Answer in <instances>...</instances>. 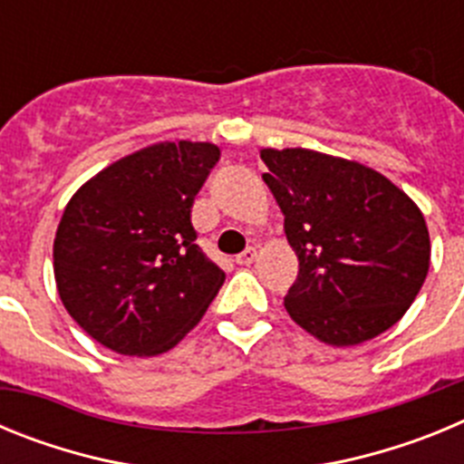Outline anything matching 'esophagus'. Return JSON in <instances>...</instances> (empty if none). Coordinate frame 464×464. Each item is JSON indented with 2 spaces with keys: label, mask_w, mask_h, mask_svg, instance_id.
I'll use <instances>...</instances> for the list:
<instances>
[{
  "label": "esophagus",
  "mask_w": 464,
  "mask_h": 464,
  "mask_svg": "<svg viewBox=\"0 0 464 464\" xmlns=\"http://www.w3.org/2000/svg\"><path fill=\"white\" fill-rule=\"evenodd\" d=\"M256 257H257L256 248H246L244 253L237 256V265H251V262H256Z\"/></svg>",
  "instance_id": "obj_1"
}]
</instances>
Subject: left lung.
<instances>
[{
    "label": "left lung",
    "instance_id": "obj_1",
    "mask_svg": "<svg viewBox=\"0 0 464 464\" xmlns=\"http://www.w3.org/2000/svg\"><path fill=\"white\" fill-rule=\"evenodd\" d=\"M283 229L299 260L283 299L330 346H358L407 314L430 269V235L411 197L353 160L262 149Z\"/></svg>",
    "mask_w": 464,
    "mask_h": 464
}]
</instances>
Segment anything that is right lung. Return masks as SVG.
Segmentation results:
<instances>
[{
	"instance_id": "1",
	"label": "right lung",
	"mask_w": 464,
	"mask_h": 464,
	"mask_svg": "<svg viewBox=\"0 0 464 464\" xmlns=\"http://www.w3.org/2000/svg\"><path fill=\"white\" fill-rule=\"evenodd\" d=\"M208 141H160L94 174L64 207L53 269L64 309L121 355L167 353L202 321L225 272L190 208L218 162Z\"/></svg>"
}]
</instances>
